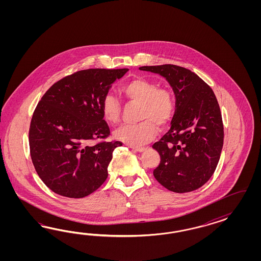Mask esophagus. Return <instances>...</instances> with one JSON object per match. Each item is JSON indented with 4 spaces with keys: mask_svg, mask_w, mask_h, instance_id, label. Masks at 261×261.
<instances>
[{
    "mask_svg": "<svg viewBox=\"0 0 261 261\" xmlns=\"http://www.w3.org/2000/svg\"><path fill=\"white\" fill-rule=\"evenodd\" d=\"M133 149H134L135 151H137V152H140V153H142V152H144V151L146 150L145 147H134Z\"/></svg>",
    "mask_w": 261,
    "mask_h": 261,
    "instance_id": "obj_1",
    "label": "esophagus"
}]
</instances>
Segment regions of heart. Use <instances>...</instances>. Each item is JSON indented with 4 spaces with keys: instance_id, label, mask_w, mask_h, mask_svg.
Returning <instances> with one entry per match:
<instances>
[{
    "instance_id": "obj_1",
    "label": "heart",
    "mask_w": 261,
    "mask_h": 261,
    "mask_svg": "<svg viewBox=\"0 0 261 261\" xmlns=\"http://www.w3.org/2000/svg\"><path fill=\"white\" fill-rule=\"evenodd\" d=\"M120 92L128 102L139 103L140 122L124 124L119 127L114 137L131 146H139L150 142L157 135L155 123L161 128L166 127L174 113V98L172 93L165 87L149 79H133L124 84ZM103 117L109 124L119 121L121 104L119 99L111 94L103 96L101 102Z\"/></svg>"
}]
</instances>
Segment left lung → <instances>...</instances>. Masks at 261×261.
Here are the masks:
<instances>
[{
	"label": "left lung",
	"mask_w": 261,
	"mask_h": 261,
	"mask_svg": "<svg viewBox=\"0 0 261 261\" xmlns=\"http://www.w3.org/2000/svg\"><path fill=\"white\" fill-rule=\"evenodd\" d=\"M140 70L165 77L176 98L171 127L152 146L161 157L154 177L173 192L197 190L213 176L223 147L224 127L214 91L196 73L176 65Z\"/></svg>",
	"instance_id": "obj_1"
}]
</instances>
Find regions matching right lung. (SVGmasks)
I'll return each instance as SVG.
<instances>
[{"mask_svg": "<svg viewBox=\"0 0 261 261\" xmlns=\"http://www.w3.org/2000/svg\"><path fill=\"white\" fill-rule=\"evenodd\" d=\"M128 69H89L60 79L42 96L32 115L29 140L32 163L49 190L83 198L108 177L113 151L120 142L92 141L110 135L101 102Z\"/></svg>", "mask_w": 261, "mask_h": 261, "instance_id": "1", "label": "right lung"}]
</instances>
